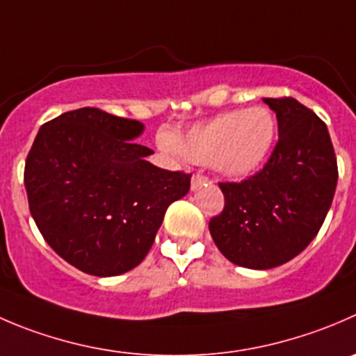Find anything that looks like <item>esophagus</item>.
Masks as SVG:
<instances>
[{
    "label": "esophagus",
    "mask_w": 356,
    "mask_h": 356,
    "mask_svg": "<svg viewBox=\"0 0 356 356\" xmlns=\"http://www.w3.org/2000/svg\"><path fill=\"white\" fill-rule=\"evenodd\" d=\"M209 177H205V175H200V174H195L191 179V189L193 191H196L198 188H202L203 184H209Z\"/></svg>",
    "instance_id": "esophagus-1"
}]
</instances>
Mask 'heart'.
Segmentation results:
<instances>
[{
    "instance_id": "heart-1",
    "label": "heart",
    "mask_w": 356,
    "mask_h": 356,
    "mask_svg": "<svg viewBox=\"0 0 356 356\" xmlns=\"http://www.w3.org/2000/svg\"><path fill=\"white\" fill-rule=\"evenodd\" d=\"M277 136L273 113L254 106L224 113L191 127L179 137L163 132L158 137V144L165 153L210 165L229 179H245L257 174L270 160Z\"/></svg>"
}]
</instances>
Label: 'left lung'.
Returning <instances> with one entry per match:
<instances>
[{
    "instance_id": "obj_1",
    "label": "left lung",
    "mask_w": 356,
    "mask_h": 356,
    "mask_svg": "<svg viewBox=\"0 0 356 356\" xmlns=\"http://www.w3.org/2000/svg\"><path fill=\"white\" fill-rule=\"evenodd\" d=\"M262 101L277 113V146L247 181L220 182L224 210L209 222L224 257L250 270H271L301 254L322 227L337 186L325 123L292 97Z\"/></svg>"
}]
</instances>
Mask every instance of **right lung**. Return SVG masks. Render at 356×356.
<instances>
[{
	"label": "right lung",
	"mask_w": 356,
	"mask_h": 356,
	"mask_svg": "<svg viewBox=\"0 0 356 356\" xmlns=\"http://www.w3.org/2000/svg\"><path fill=\"white\" fill-rule=\"evenodd\" d=\"M137 120L97 108L44 123L26 160L29 210L47 243L94 277H116L144 261L168 205L188 195L191 175L154 167L134 143Z\"/></svg>",
	"instance_id": "right-lung-1"
}]
</instances>
